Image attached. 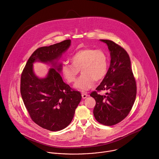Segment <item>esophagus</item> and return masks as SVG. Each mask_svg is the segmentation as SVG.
<instances>
[{"label": "esophagus", "instance_id": "34e87169", "mask_svg": "<svg viewBox=\"0 0 159 159\" xmlns=\"http://www.w3.org/2000/svg\"><path fill=\"white\" fill-rule=\"evenodd\" d=\"M81 96H82V98H83V99H86L89 95H88V94H87V93H83L82 95H81Z\"/></svg>", "mask_w": 159, "mask_h": 159}]
</instances>
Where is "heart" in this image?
Instances as JSON below:
<instances>
[{
    "label": "heart",
    "mask_w": 159,
    "mask_h": 159,
    "mask_svg": "<svg viewBox=\"0 0 159 159\" xmlns=\"http://www.w3.org/2000/svg\"><path fill=\"white\" fill-rule=\"evenodd\" d=\"M71 61L72 64L63 63L61 68L62 74L69 83H72L76 80L81 69L82 75L76 80L74 87L82 92L92 88L95 80H102L107 71L108 58L101 50L83 49L72 55Z\"/></svg>",
    "instance_id": "heart-1"
}]
</instances>
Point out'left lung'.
<instances>
[{
  "label": "left lung",
  "mask_w": 159,
  "mask_h": 159,
  "mask_svg": "<svg viewBox=\"0 0 159 159\" xmlns=\"http://www.w3.org/2000/svg\"><path fill=\"white\" fill-rule=\"evenodd\" d=\"M100 41L107 45L111 61L104 78L96 90L109 92L101 95L94 91L90 96L96 102L93 112L96 120L111 126L123 120L130 111L136 97V83L127 52L112 41Z\"/></svg>",
  "instance_id": "left-lung-1"
}]
</instances>
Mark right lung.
<instances>
[{
    "instance_id": "obj_1",
    "label": "right lung",
    "mask_w": 159,
    "mask_h": 159,
    "mask_svg": "<svg viewBox=\"0 0 159 159\" xmlns=\"http://www.w3.org/2000/svg\"><path fill=\"white\" fill-rule=\"evenodd\" d=\"M65 40L37 49L29 58L21 76L20 92L32 120L42 128L58 131L67 127L74 117L81 99L80 92L72 90L60 76L62 64L58 62L70 46ZM36 61L51 64L45 78L35 75L33 64Z\"/></svg>"
}]
</instances>
